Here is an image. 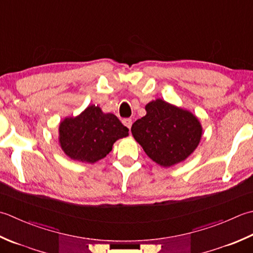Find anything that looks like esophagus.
Returning a JSON list of instances; mask_svg holds the SVG:
<instances>
[{"label": "esophagus", "mask_w": 253, "mask_h": 253, "mask_svg": "<svg viewBox=\"0 0 253 253\" xmlns=\"http://www.w3.org/2000/svg\"><path fill=\"white\" fill-rule=\"evenodd\" d=\"M123 124H124V125H125L127 128H129V129H130L132 122H131L130 118H124V120H123Z\"/></svg>", "instance_id": "esophagus-1"}]
</instances>
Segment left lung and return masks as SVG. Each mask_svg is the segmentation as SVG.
Here are the masks:
<instances>
[{"mask_svg":"<svg viewBox=\"0 0 253 253\" xmlns=\"http://www.w3.org/2000/svg\"><path fill=\"white\" fill-rule=\"evenodd\" d=\"M146 116L131 126L135 139L158 165L184 161L199 146L202 126L192 113L158 98L146 105Z\"/></svg>","mask_w":253,"mask_h":253,"instance_id":"obj_1","label":"left lung"}]
</instances>
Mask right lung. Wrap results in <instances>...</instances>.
<instances>
[{
	"instance_id": "right-lung-1",
	"label": "right lung",
	"mask_w": 253,
	"mask_h": 253,
	"mask_svg": "<svg viewBox=\"0 0 253 253\" xmlns=\"http://www.w3.org/2000/svg\"><path fill=\"white\" fill-rule=\"evenodd\" d=\"M129 129L114 114H104L91 105L76 118H66L59 126L62 150L73 160L94 163L106 157L113 143L128 136Z\"/></svg>"
}]
</instances>
